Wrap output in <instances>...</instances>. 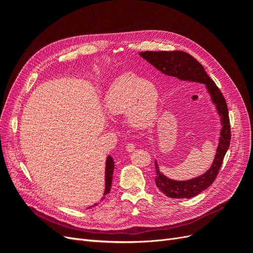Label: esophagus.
Segmentation results:
<instances>
[{
	"mask_svg": "<svg viewBox=\"0 0 253 253\" xmlns=\"http://www.w3.org/2000/svg\"><path fill=\"white\" fill-rule=\"evenodd\" d=\"M135 144L134 143H127L126 144V150L127 151V152H133L134 150H135Z\"/></svg>",
	"mask_w": 253,
	"mask_h": 253,
	"instance_id": "1",
	"label": "esophagus"
}]
</instances>
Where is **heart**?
Segmentation results:
<instances>
[{
    "mask_svg": "<svg viewBox=\"0 0 253 253\" xmlns=\"http://www.w3.org/2000/svg\"><path fill=\"white\" fill-rule=\"evenodd\" d=\"M158 100V89L152 82L135 74H125L113 82L104 108L110 116L126 114L132 127L145 128L156 118Z\"/></svg>",
    "mask_w": 253,
    "mask_h": 253,
    "instance_id": "1",
    "label": "heart"
}]
</instances>
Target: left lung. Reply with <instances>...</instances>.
<instances>
[{
    "label": "left lung",
    "instance_id": "obj_1",
    "mask_svg": "<svg viewBox=\"0 0 253 253\" xmlns=\"http://www.w3.org/2000/svg\"><path fill=\"white\" fill-rule=\"evenodd\" d=\"M139 55L156 67L158 71L173 78L182 81L198 82L205 84L211 96L212 102L215 104L220 116L221 129L216 154L210 169L198 177L189 180H173L168 178L159 171L158 164L155 162L156 177L155 183L164 194L171 198H191L203 192L212 185L220 170L224 157L230 145L231 132L230 120L228 116V108L225 98L216 84L206 73L204 66L189 53L181 50L174 51H143Z\"/></svg>",
    "mask_w": 253,
    "mask_h": 253
}]
</instances>
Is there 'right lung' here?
I'll use <instances>...</instances> for the list:
<instances>
[{"instance_id": "obj_1", "label": "right lung", "mask_w": 253, "mask_h": 253, "mask_svg": "<svg viewBox=\"0 0 253 253\" xmlns=\"http://www.w3.org/2000/svg\"><path fill=\"white\" fill-rule=\"evenodd\" d=\"M113 172H114V159L112 158V156H108V158H106V163H105V190H104L103 197L101 198V200H103L106 194L110 193L111 187H112ZM96 205L97 204L93 205V207Z\"/></svg>"}]
</instances>
